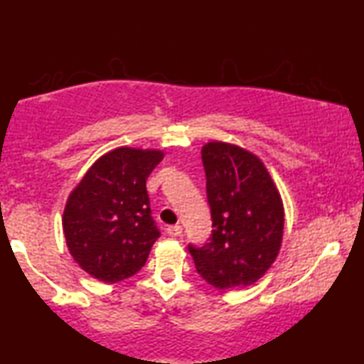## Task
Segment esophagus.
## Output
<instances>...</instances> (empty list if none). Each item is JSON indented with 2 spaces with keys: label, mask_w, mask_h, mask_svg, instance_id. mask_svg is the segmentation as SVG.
<instances>
[{
  "label": "esophagus",
  "mask_w": 364,
  "mask_h": 364,
  "mask_svg": "<svg viewBox=\"0 0 364 364\" xmlns=\"http://www.w3.org/2000/svg\"><path fill=\"white\" fill-rule=\"evenodd\" d=\"M182 233V227L178 225H168L167 227V235H171V237H178Z\"/></svg>",
  "instance_id": "esophagus-1"
}]
</instances>
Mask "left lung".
<instances>
[{
  "instance_id": "left-lung-1",
  "label": "left lung",
  "mask_w": 364,
  "mask_h": 364,
  "mask_svg": "<svg viewBox=\"0 0 364 364\" xmlns=\"http://www.w3.org/2000/svg\"><path fill=\"white\" fill-rule=\"evenodd\" d=\"M212 238L188 247L197 272L218 290L252 285L280 252L285 208L260 157L240 146L208 141L202 147Z\"/></svg>"
}]
</instances>
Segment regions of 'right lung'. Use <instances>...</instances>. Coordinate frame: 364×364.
Masks as SVG:
<instances>
[{"instance_id": "1", "label": "right lung", "mask_w": 364, "mask_h": 364, "mask_svg": "<svg viewBox=\"0 0 364 364\" xmlns=\"http://www.w3.org/2000/svg\"><path fill=\"white\" fill-rule=\"evenodd\" d=\"M162 159L159 149H112L69 193L63 213L68 250L99 282L126 280L147 262L161 233L151 217L146 181Z\"/></svg>"}]
</instances>
